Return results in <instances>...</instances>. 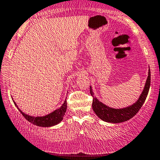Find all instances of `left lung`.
Here are the masks:
<instances>
[{"label": "left lung", "instance_id": "1", "mask_svg": "<svg viewBox=\"0 0 160 160\" xmlns=\"http://www.w3.org/2000/svg\"><path fill=\"white\" fill-rule=\"evenodd\" d=\"M150 70H149V74L147 82H146L145 87L142 91V94L139 97V100H137L133 105L130 107H126L123 109H113L108 107L105 104L102 103L99 101L96 97H93V90L91 87L90 89V92L91 96L93 97V102H92V107L95 113L98 117H100L102 120L105 122H112V123H118V122H125L129 120L132 117H133L137 113L138 111L140 110L141 107L145 102L146 99L149 93V87H150Z\"/></svg>", "mask_w": 160, "mask_h": 160}]
</instances>
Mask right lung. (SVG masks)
<instances>
[{
	"mask_svg": "<svg viewBox=\"0 0 160 160\" xmlns=\"http://www.w3.org/2000/svg\"><path fill=\"white\" fill-rule=\"evenodd\" d=\"M15 103V102H14ZM16 105V103H15ZM20 110V109H19ZM67 110V100L63 102V105L58 109V110H54L53 112H50L48 115L44 116V117H31V116L27 115V114L23 113L21 110L20 112L23 116L27 120L31 122V123L34 124V125L38 126V127H52L58 124L62 120H63V116L65 115V112Z\"/></svg>",
	"mask_w": 160,
	"mask_h": 160,
	"instance_id": "obj_1",
	"label": "right lung"
}]
</instances>
